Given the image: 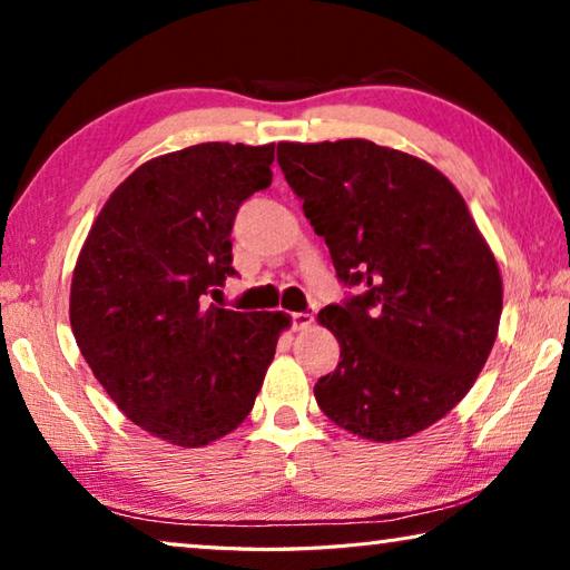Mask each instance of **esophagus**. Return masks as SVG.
<instances>
[{"instance_id": "1", "label": "esophagus", "mask_w": 570, "mask_h": 570, "mask_svg": "<svg viewBox=\"0 0 570 570\" xmlns=\"http://www.w3.org/2000/svg\"><path fill=\"white\" fill-rule=\"evenodd\" d=\"M314 324V316L308 314V312H296V314H292V330L294 332H304V330H308V326Z\"/></svg>"}]
</instances>
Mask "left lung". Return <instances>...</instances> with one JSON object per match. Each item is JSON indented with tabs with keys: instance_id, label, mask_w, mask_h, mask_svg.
I'll return each instance as SVG.
<instances>
[{
	"instance_id": "obj_1",
	"label": "left lung",
	"mask_w": 570,
	"mask_h": 570,
	"mask_svg": "<svg viewBox=\"0 0 570 570\" xmlns=\"http://www.w3.org/2000/svg\"><path fill=\"white\" fill-rule=\"evenodd\" d=\"M276 160L336 276L360 286L320 322L340 364L314 384L334 424L372 442L417 435L465 397L493 350L503 278L438 168L372 140L278 142Z\"/></svg>"
}]
</instances>
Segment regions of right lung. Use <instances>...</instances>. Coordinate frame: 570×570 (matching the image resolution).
Listing matches in <instances>:
<instances>
[{"label":"right lung","mask_w":570,"mask_h":570,"mask_svg":"<svg viewBox=\"0 0 570 570\" xmlns=\"http://www.w3.org/2000/svg\"><path fill=\"white\" fill-rule=\"evenodd\" d=\"M272 146L200 142L153 158L112 190L77 256L70 324L125 417L204 448L246 420L282 312L208 304L228 276L240 204L272 186Z\"/></svg>","instance_id":"1"}]
</instances>
